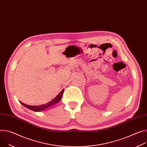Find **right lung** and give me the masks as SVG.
<instances>
[{"label": "right lung", "mask_w": 147, "mask_h": 147, "mask_svg": "<svg viewBox=\"0 0 147 147\" xmlns=\"http://www.w3.org/2000/svg\"><path fill=\"white\" fill-rule=\"evenodd\" d=\"M63 92H64V89L59 93V95H57V96H56V98H55L51 101H50V102H49L47 104H43V105H27V104H24L22 102H20V103L23 105H24L25 107L28 108L29 110H31L32 111H42V110H44L46 109L47 108L57 103L61 100Z\"/></svg>", "instance_id": "1"}]
</instances>
